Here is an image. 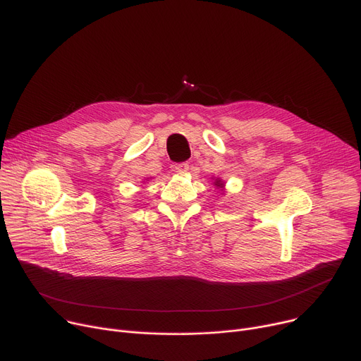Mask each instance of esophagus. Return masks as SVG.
<instances>
[{"instance_id": "34e87169", "label": "esophagus", "mask_w": 361, "mask_h": 361, "mask_svg": "<svg viewBox=\"0 0 361 361\" xmlns=\"http://www.w3.org/2000/svg\"><path fill=\"white\" fill-rule=\"evenodd\" d=\"M174 169L177 171V173H185V171L188 169V164L187 162H178L174 165Z\"/></svg>"}]
</instances>
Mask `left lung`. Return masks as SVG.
Returning a JSON list of instances; mask_svg holds the SVG:
<instances>
[{
  "mask_svg": "<svg viewBox=\"0 0 361 361\" xmlns=\"http://www.w3.org/2000/svg\"><path fill=\"white\" fill-rule=\"evenodd\" d=\"M216 183H218V181H216ZM216 185H219V187H221V184H219V183H218V184H216Z\"/></svg>",
  "mask_w": 361,
  "mask_h": 361,
  "instance_id": "8db88e82",
  "label": "left lung"
}]
</instances>
